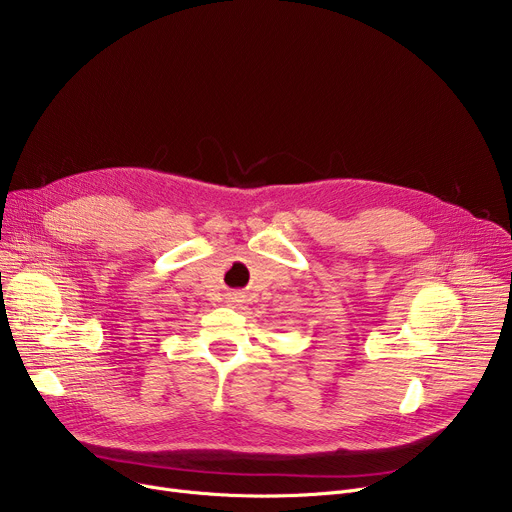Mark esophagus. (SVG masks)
<instances>
[{
	"label": "esophagus",
	"instance_id": "obj_1",
	"mask_svg": "<svg viewBox=\"0 0 512 512\" xmlns=\"http://www.w3.org/2000/svg\"><path fill=\"white\" fill-rule=\"evenodd\" d=\"M228 299H230V303H232V305H234V303H240V297H238V294H230Z\"/></svg>",
	"mask_w": 512,
	"mask_h": 512
}]
</instances>
